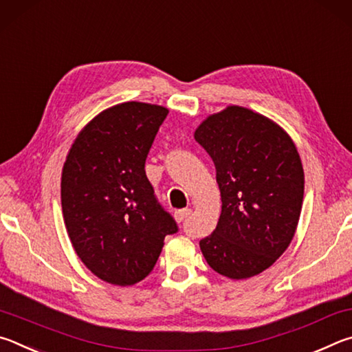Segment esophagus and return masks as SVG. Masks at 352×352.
I'll list each match as a JSON object with an SVG mask.
<instances>
[{"instance_id":"1","label":"esophagus","mask_w":352,"mask_h":352,"mask_svg":"<svg viewBox=\"0 0 352 352\" xmlns=\"http://www.w3.org/2000/svg\"><path fill=\"white\" fill-rule=\"evenodd\" d=\"M190 214H192V208H182V210H177L175 213V219L177 221V223H181V221L187 219Z\"/></svg>"}]
</instances>
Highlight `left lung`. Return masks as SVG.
Returning a JSON list of instances; mask_svg holds the SVG:
<instances>
[{
  "mask_svg": "<svg viewBox=\"0 0 352 352\" xmlns=\"http://www.w3.org/2000/svg\"><path fill=\"white\" fill-rule=\"evenodd\" d=\"M196 142L213 159L221 217L199 248L214 272L248 280L272 266L297 232L305 171L291 135L239 104L207 116Z\"/></svg>",
  "mask_w": 352,
  "mask_h": 352,
  "instance_id": "left-lung-1",
  "label": "left lung"
}]
</instances>
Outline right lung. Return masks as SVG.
<instances>
[{"instance_id":"add662e5","label":"right lung","mask_w":352,"mask_h":352,"mask_svg":"<svg viewBox=\"0 0 352 352\" xmlns=\"http://www.w3.org/2000/svg\"><path fill=\"white\" fill-rule=\"evenodd\" d=\"M168 114L160 104L117 103L77 134L61 170V210L77 256L97 278L133 286L153 272L177 230L160 208L145 160Z\"/></svg>"}]
</instances>
